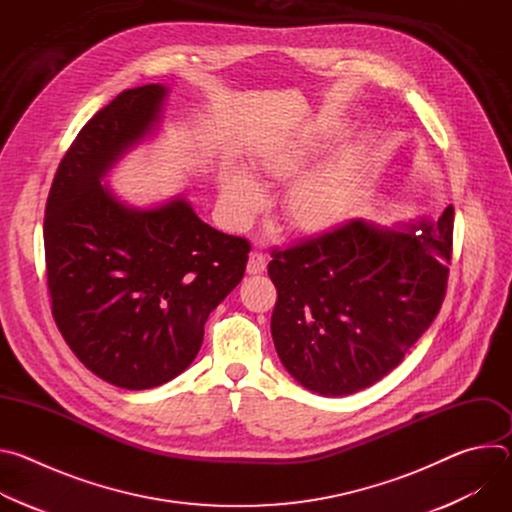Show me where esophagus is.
<instances>
[{
    "label": "esophagus",
    "mask_w": 512,
    "mask_h": 512,
    "mask_svg": "<svg viewBox=\"0 0 512 512\" xmlns=\"http://www.w3.org/2000/svg\"><path fill=\"white\" fill-rule=\"evenodd\" d=\"M265 267H267L265 257L261 253H257V251H251L249 253V261H247V273L249 275H259V273L265 271Z\"/></svg>",
    "instance_id": "1"
}]
</instances>
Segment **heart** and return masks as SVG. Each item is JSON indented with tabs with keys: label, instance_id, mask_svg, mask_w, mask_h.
I'll list each match as a JSON object with an SVG mask.
<instances>
[{
	"label": "heart",
	"instance_id": "b5f03b06",
	"mask_svg": "<svg viewBox=\"0 0 512 512\" xmlns=\"http://www.w3.org/2000/svg\"><path fill=\"white\" fill-rule=\"evenodd\" d=\"M332 135V131H318L300 137L283 148L263 154L255 168L267 180L285 182L324 150ZM364 168H367L364 152L356 145H348L330 160L291 180L281 204L285 223L302 233H322L336 227L352 206ZM221 198L229 223L237 229L247 227L265 204L261 184L239 166L223 174Z\"/></svg>",
	"mask_w": 512,
	"mask_h": 512
}]
</instances>
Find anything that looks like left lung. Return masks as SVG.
I'll return each mask as SVG.
<instances>
[{"label": "left lung", "instance_id": "obj_1", "mask_svg": "<svg viewBox=\"0 0 512 512\" xmlns=\"http://www.w3.org/2000/svg\"><path fill=\"white\" fill-rule=\"evenodd\" d=\"M454 206L393 229L356 221L273 251L271 336L285 371L324 397L397 369L442 308Z\"/></svg>", "mask_w": 512, "mask_h": 512}]
</instances>
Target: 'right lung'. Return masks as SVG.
Listing matches in <instances>:
<instances>
[{
    "instance_id": "1",
    "label": "right lung",
    "mask_w": 512,
    "mask_h": 512,
    "mask_svg": "<svg viewBox=\"0 0 512 512\" xmlns=\"http://www.w3.org/2000/svg\"><path fill=\"white\" fill-rule=\"evenodd\" d=\"M170 89H127L64 154L44 216L54 322L99 379L160 387L196 358L208 314L243 279L251 245L202 223L180 194L139 208L109 184L111 168L160 123Z\"/></svg>"
}]
</instances>
